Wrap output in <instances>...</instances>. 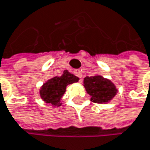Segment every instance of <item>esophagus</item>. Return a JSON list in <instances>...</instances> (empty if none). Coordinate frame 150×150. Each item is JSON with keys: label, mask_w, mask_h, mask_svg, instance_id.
<instances>
[{"label": "esophagus", "mask_w": 150, "mask_h": 150, "mask_svg": "<svg viewBox=\"0 0 150 150\" xmlns=\"http://www.w3.org/2000/svg\"><path fill=\"white\" fill-rule=\"evenodd\" d=\"M74 74H76V76H78V77L80 78V82H81V81H82V77H83V74H82L81 70L76 69V70H74Z\"/></svg>", "instance_id": "obj_1"}]
</instances>
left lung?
<instances>
[{
	"instance_id": "left-lung-1",
	"label": "left lung",
	"mask_w": 150,
	"mask_h": 150,
	"mask_svg": "<svg viewBox=\"0 0 150 150\" xmlns=\"http://www.w3.org/2000/svg\"><path fill=\"white\" fill-rule=\"evenodd\" d=\"M84 86L87 94L91 96V101L97 104H106L116 96L118 90L115 84L100 74L84 78Z\"/></svg>"
}]
</instances>
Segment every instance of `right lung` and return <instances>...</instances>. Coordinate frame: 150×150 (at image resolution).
<instances>
[{
  "label": "right lung",
  "mask_w": 150,
  "mask_h": 150,
  "mask_svg": "<svg viewBox=\"0 0 150 150\" xmlns=\"http://www.w3.org/2000/svg\"><path fill=\"white\" fill-rule=\"evenodd\" d=\"M79 78L71 74L67 70H64L63 74L56 76L44 83L39 90V95L42 101L53 106H60L61 100L65 93L66 86L73 83L78 82Z\"/></svg>",
  "instance_id": "right-lung-1"
}]
</instances>
